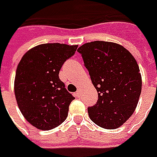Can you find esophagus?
Listing matches in <instances>:
<instances>
[{
  "label": "esophagus",
  "mask_w": 157,
  "mask_h": 157,
  "mask_svg": "<svg viewBox=\"0 0 157 157\" xmlns=\"http://www.w3.org/2000/svg\"><path fill=\"white\" fill-rule=\"evenodd\" d=\"M81 94H82L81 91H80V90H78V91H77V93H76L75 94L77 97H78V98H79V97H80V95H81Z\"/></svg>",
  "instance_id": "obj_1"
}]
</instances>
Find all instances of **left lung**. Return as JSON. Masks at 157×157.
<instances>
[{
	"label": "left lung",
	"instance_id": "8db88e82",
	"mask_svg": "<svg viewBox=\"0 0 157 157\" xmlns=\"http://www.w3.org/2000/svg\"><path fill=\"white\" fill-rule=\"evenodd\" d=\"M82 55L98 101L88 108L90 119L103 128L122 126L136 110L142 92V75L136 58L123 46L94 41L81 45Z\"/></svg>",
	"mask_w": 157,
	"mask_h": 157
}]
</instances>
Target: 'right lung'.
Instances as JSON below:
<instances>
[{
	"instance_id": "1",
	"label": "right lung",
	"mask_w": 157,
	"mask_h": 157,
	"mask_svg": "<svg viewBox=\"0 0 157 157\" xmlns=\"http://www.w3.org/2000/svg\"><path fill=\"white\" fill-rule=\"evenodd\" d=\"M78 45L43 44L29 50L15 72L14 90L23 117L40 130H51L65 121L75 98L67 92L58 73Z\"/></svg>"
}]
</instances>
